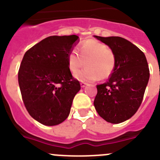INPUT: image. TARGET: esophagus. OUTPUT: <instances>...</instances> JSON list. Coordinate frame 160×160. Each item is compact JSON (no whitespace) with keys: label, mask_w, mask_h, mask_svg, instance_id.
<instances>
[{"label":"esophagus","mask_w":160,"mask_h":160,"mask_svg":"<svg viewBox=\"0 0 160 160\" xmlns=\"http://www.w3.org/2000/svg\"><path fill=\"white\" fill-rule=\"evenodd\" d=\"M87 84L88 83H86V82H81V83H80V86H81V88H84Z\"/></svg>","instance_id":"obj_1"}]
</instances>
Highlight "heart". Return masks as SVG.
Segmentation results:
<instances>
[{
  "mask_svg": "<svg viewBox=\"0 0 160 160\" xmlns=\"http://www.w3.org/2000/svg\"><path fill=\"white\" fill-rule=\"evenodd\" d=\"M87 66L78 71L84 65ZM68 68L80 81H94L106 79L111 75L117 64V55L114 50L98 40L87 39L80 43L78 52L70 50L67 57Z\"/></svg>",
  "mask_w": 160,
  "mask_h": 160,
  "instance_id": "heart-1",
  "label": "heart"
}]
</instances>
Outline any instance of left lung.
<instances>
[{
  "label": "left lung",
  "mask_w": 160,
  "mask_h": 160,
  "mask_svg": "<svg viewBox=\"0 0 160 160\" xmlns=\"http://www.w3.org/2000/svg\"><path fill=\"white\" fill-rule=\"evenodd\" d=\"M96 38L114 50L117 64L106 83L97 85L94 106L101 118L118 124L135 114L142 102L150 72L144 53L122 37Z\"/></svg>",
  "instance_id": "1"
}]
</instances>
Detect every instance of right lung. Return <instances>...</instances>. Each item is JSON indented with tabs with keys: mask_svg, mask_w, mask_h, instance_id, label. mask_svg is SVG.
<instances>
[{
	"mask_svg": "<svg viewBox=\"0 0 160 160\" xmlns=\"http://www.w3.org/2000/svg\"><path fill=\"white\" fill-rule=\"evenodd\" d=\"M77 35L47 37L25 53L18 81L30 115L45 125L63 122L70 113L80 82L68 68L67 57Z\"/></svg>",
	"mask_w": 160,
	"mask_h": 160,
	"instance_id": "obj_1",
	"label": "right lung"
}]
</instances>
